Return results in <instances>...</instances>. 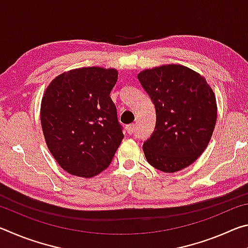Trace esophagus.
I'll return each mask as SVG.
<instances>
[{
	"instance_id": "esophagus-1",
	"label": "esophagus",
	"mask_w": 248,
	"mask_h": 248,
	"mask_svg": "<svg viewBox=\"0 0 248 248\" xmlns=\"http://www.w3.org/2000/svg\"><path fill=\"white\" fill-rule=\"evenodd\" d=\"M127 131L129 134H132L134 131H136V124H131L127 125Z\"/></svg>"
}]
</instances>
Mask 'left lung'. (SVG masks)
<instances>
[{
	"label": "left lung",
	"mask_w": 248,
	"mask_h": 248,
	"mask_svg": "<svg viewBox=\"0 0 248 248\" xmlns=\"http://www.w3.org/2000/svg\"><path fill=\"white\" fill-rule=\"evenodd\" d=\"M156 111V124L143 152L151 165L175 173L191 165L209 144L217 123L215 93L187 66L167 64L138 74Z\"/></svg>",
	"instance_id": "left-lung-1"
}]
</instances>
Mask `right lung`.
<instances>
[{"instance_id": "right-lung-1", "label": "right lung", "mask_w": 248, "mask_h": 248, "mask_svg": "<svg viewBox=\"0 0 248 248\" xmlns=\"http://www.w3.org/2000/svg\"><path fill=\"white\" fill-rule=\"evenodd\" d=\"M115 69L79 68L52 79L46 90L40 120L46 143L62 169L91 178L110 164L124 139L110 92Z\"/></svg>"}]
</instances>
